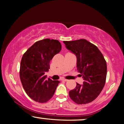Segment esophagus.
<instances>
[{
    "instance_id": "obj_1",
    "label": "esophagus",
    "mask_w": 124,
    "mask_h": 124,
    "mask_svg": "<svg viewBox=\"0 0 124 124\" xmlns=\"http://www.w3.org/2000/svg\"><path fill=\"white\" fill-rule=\"evenodd\" d=\"M62 81H65V82H67V81H68V80L67 79H65V78H63V79H62Z\"/></svg>"
}]
</instances>
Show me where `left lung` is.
<instances>
[{
  "label": "left lung",
  "mask_w": 124,
  "mask_h": 124,
  "mask_svg": "<svg viewBox=\"0 0 124 124\" xmlns=\"http://www.w3.org/2000/svg\"><path fill=\"white\" fill-rule=\"evenodd\" d=\"M66 48L77 57V70L84 78L83 85L77 83L69 91L70 99L78 104L94 101L101 93L107 77V63L95 45L84 39L64 41Z\"/></svg>",
  "instance_id": "obj_1"
}]
</instances>
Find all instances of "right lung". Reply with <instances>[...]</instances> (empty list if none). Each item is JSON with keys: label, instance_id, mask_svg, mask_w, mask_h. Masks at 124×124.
Returning a JSON list of instances; mask_svg holds the SVG:
<instances>
[{"label": "right lung", "instance_id": "add662e5", "mask_svg": "<svg viewBox=\"0 0 124 124\" xmlns=\"http://www.w3.org/2000/svg\"><path fill=\"white\" fill-rule=\"evenodd\" d=\"M61 50L59 40L45 39L35 42L23 55L20 79L25 92L34 101L46 103L53 96L60 81L46 79L45 73L50 69L51 60Z\"/></svg>", "mask_w": 124, "mask_h": 124}]
</instances>
